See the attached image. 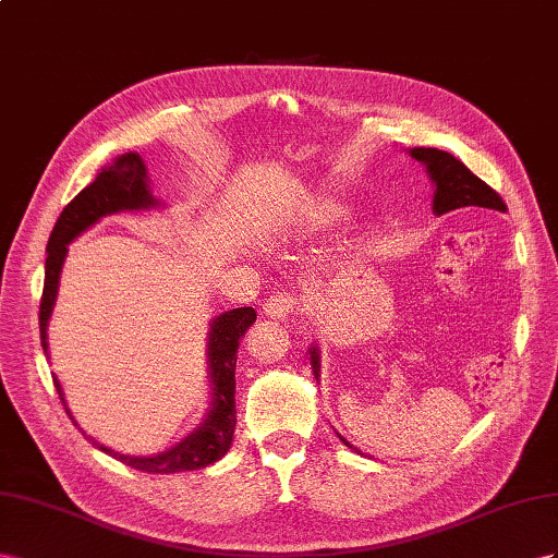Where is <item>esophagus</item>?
<instances>
[{
	"instance_id": "esophagus-1",
	"label": "esophagus",
	"mask_w": 558,
	"mask_h": 558,
	"mask_svg": "<svg viewBox=\"0 0 558 558\" xmlns=\"http://www.w3.org/2000/svg\"><path fill=\"white\" fill-rule=\"evenodd\" d=\"M296 308V296L290 292H274L264 304V313L274 320H284L290 317Z\"/></svg>"
}]
</instances>
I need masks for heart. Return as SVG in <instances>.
<instances>
[{
  "mask_svg": "<svg viewBox=\"0 0 558 558\" xmlns=\"http://www.w3.org/2000/svg\"><path fill=\"white\" fill-rule=\"evenodd\" d=\"M315 215H317V219L325 221V225H337L339 219H343L345 210L341 208L337 201L325 198V201H320V203L315 205Z\"/></svg>",
  "mask_w": 558,
  "mask_h": 558,
  "instance_id": "1",
  "label": "heart"
}]
</instances>
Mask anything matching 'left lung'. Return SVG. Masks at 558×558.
I'll return each instance as SVG.
<instances>
[{
  "mask_svg": "<svg viewBox=\"0 0 558 558\" xmlns=\"http://www.w3.org/2000/svg\"><path fill=\"white\" fill-rule=\"evenodd\" d=\"M409 154L411 158H416L418 163L425 166L427 178L435 184L433 213L437 217L460 208H488L498 213L507 210V205L502 203V198L496 194V191H493L484 180L476 178L474 172H470V168L465 163H460L453 154L433 149V147H413L409 149ZM308 353H311L313 374L315 378H320V353H317L315 343L308 348ZM339 439L345 444V447L355 449L353 444H348L341 435Z\"/></svg>",
  "mask_w": 558,
  "mask_h": 558,
  "instance_id": "1",
  "label": "left lung"
}]
</instances>
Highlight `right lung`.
Wrapping results in <instances>:
<instances>
[{
    "label": "right lung",
    "instance_id": "obj_1",
    "mask_svg": "<svg viewBox=\"0 0 558 558\" xmlns=\"http://www.w3.org/2000/svg\"><path fill=\"white\" fill-rule=\"evenodd\" d=\"M161 205L163 203L154 198L151 194L147 166L137 151L117 156L114 161L98 172V178H95L84 191H78V194L65 205V210L60 213L51 231L49 245H46V254H49V257H46L44 294L39 304V331L41 348L46 355H49V341H46L49 333H46V329H49V320L56 306L62 264H65L68 257V245L74 238L88 231L93 225H98L107 215L156 210L161 208ZM254 320H257V311L245 306L221 313L210 323L208 372L213 384V400L208 416L203 418V423H198V427H194V433H189L182 441L174 444L172 449L154 456H125L111 451L105 444L93 441L90 437L88 439L111 458L149 474L201 470L213 465L215 460L225 458L231 449L235 429V350ZM53 386L60 395L70 421L76 425L72 411L68 409L65 392L60 388L58 376H53Z\"/></svg>",
    "mask_w": 558,
    "mask_h": 558
}]
</instances>
